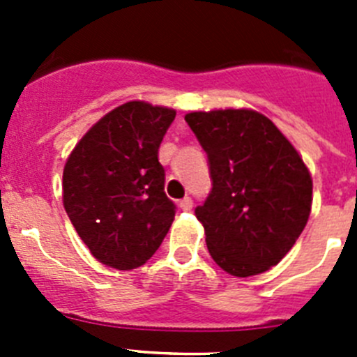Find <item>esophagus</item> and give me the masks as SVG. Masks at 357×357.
<instances>
[{"instance_id": "1", "label": "esophagus", "mask_w": 357, "mask_h": 357, "mask_svg": "<svg viewBox=\"0 0 357 357\" xmlns=\"http://www.w3.org/2000/svg\"><path fill=\"white\" fill-rule=\"evenodd\" d=\"M178 207H181L182 211H185V213H188V211L193 209V200H191V198H189V197L182 198V200L178 202Z\"/></svg>"}]
</instances>
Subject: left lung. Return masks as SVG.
<instances>
[{
	"label": "left lung",
	"instance_id": "obj_1",
	"mask_svg": "<svg viewBox=\"0 0 357 357\" xmlns=\"http://www.w3.org/2000/svg\"><path fill=\"white\" fill-rule=\"evenodd\" d=\"M209 159L213 191L195 209L218 266L252 277L275 266L302 234L313 178L301 153L257 110L185 114Z\"/></svg>",
	"mask_w": 357,
	"mask_h": 357
}]
</instances>
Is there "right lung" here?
<instances>
[{
    "label": "right lung",
    "mask_w": 357,
    "mask_h": 357,
    "mask_svg": "<svg viewBox=\"0 0 357 357\" xmlns=\"http://www.w3.org/2000/svg\"><path fill=\"white\" fill-rule=\"evenodd\" d=\"M175 114L141 100L123 103L94 123L66 160L64 209L105 266H143L175 220L159 162L160 141Z\"/></svg>",
    "instance_id": "add662e5"
}]
</instances>
